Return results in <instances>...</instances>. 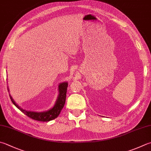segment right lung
<instances>
[{"label":"right lung","mask_w":151,"mask_h":151,"mask_svg":"<svg viewBox=\"0 0 151 151\" xmlns=\"http://www.w3.org/2000/svg\"><path fill=\"white\" fill-rule=\"evenodd\" d=\"M68 86V83L67 81L62 82V83H60L58 85V95L57 99H56V101L55 102V105H54V106L52 109H50L47 111H44V112H34V111L27 110L22 109L21 106H19L18 104H17L16 103V102L14 101L10 93L9 95L12 103L15 105L19 110H21L23 113L27 116L28 117L33 119V120L40 122H49L57 118L58 115L60 114V113L62 109H63L65 104V102H66V96ZM8 91H9L8 87Z\"/></svg>","instance_id":"1"}]
</instances>
